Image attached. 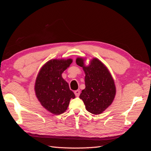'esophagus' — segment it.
Returning a JSON list of instances; mask_svg holds the SVG:
<instances>
[{
  "mask_svg": "<svg viewBox=\"0 0 151 151\" xmlns=\"http://www.w3.org/2000/svg\"><path fill=\"white\" fill-rule=\"evenodd\" d=\"M74 94L76 95V97H79L80 95V91L79 90H76L74 91Z\"/></svg>",
  "mask_w": 151,
  "mask_h": 151,
  "instance_id": "esophagus-1",
  "label": "esophagus"
}]
</instances>
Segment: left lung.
<instances>
[{
    "label": "left lung",
    "instance_id": "1",
    "mask_svg": "<svg viewBox=\"0 0 151 151\" xmlns=\"http://www.w3.org/2000/svg\"><path fill=\"white\" fill-rule=\"evenodd\" d=\"M85 60L83 57H77L76 60L77 65L83 67L86 75V88L79 98L87 110L99 115L110 106L115 99V82L108 68L99 59L93 58L88 65H85Z\"/></svg>",
    "mask_w": 151,
    "mask_h": 151
}]
</instances>
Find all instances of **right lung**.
Here are the masks:
<instances>
[{
    "instance_id": "right-lung-1",
    "label": "right lung",
    "mask_w": 151,
    "mask_h": 151,
    "mask_svg": "<svg viewBox=\"0 0 151 151\" xmlns=\"http://www.w3.org/2000/svg\"><path fill=\"white\" fill-rule=\"evenodd\" d=\"M72 59H52L40 68L36 77L35 91L42 106L53 115L64 113L70 99L76 98L62 74L70 66Z\"/></svg>"
}]
</instances>
